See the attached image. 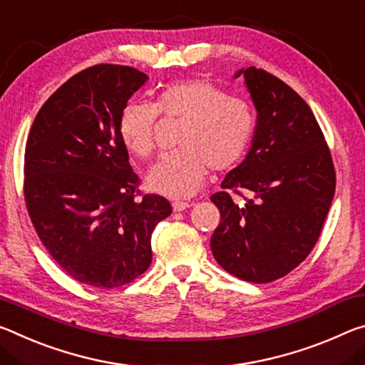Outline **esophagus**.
I'll return each instance as SVG.
<instances>
[{
	"mask_svg": "<svg viewBox=\"0 0 365 365\" xmlns=\"http://www.w3.org/2000/svg\"><path fill=\"white\" fill-rule=\"evenodd\" d=\"M189 207H190L189 202H182V200L173 202V210L175 212H184V210H187Z\"/></svg>",
	"mask_w": 365,
	"mask_h": 365,
	"instance_id": "34e87169",
	"label": "esophagus"
}]
</instances>
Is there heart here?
<instances>
[{
    "mask_svg": "<svg viewBox=\"0 0 365 365\" xmlns=\"http://www.w3.org/2000/svg\"><path fill=\"white\" fill-rule=\"evenodd\" d=\"M160 113L184 121L178 133L181 147L161 155L148 173V186L173 199L195 194L208 168H232L254 134V111L246 100L226 95L210 81L190 79L163 88L157 103L133 100L124 105L118 130L130 152L147 157L153 150Z\"/></svg>",
    "mask_w": 365,
    "mask_h": 365,
    "instance_id": "heart-1",
    "label": "heart"
}]
</instances>
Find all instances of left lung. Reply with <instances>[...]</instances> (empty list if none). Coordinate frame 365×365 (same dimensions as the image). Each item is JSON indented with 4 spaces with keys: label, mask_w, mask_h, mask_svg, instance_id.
Masks as SVG:
<instances>
[{
    "label": "left lung",
    "mask_w": 365,
    "mask_h": 365,
    "mask_svg": "<svg viewBox=\"0 0 365 365\" xmlns=\"http://www.w3.org/2000/svg\"><path fill=\"white\" fill-rule=\"evenodd\" d=\"M241 74L257 108V129L246 160L210 197L220 210L210 247L223 270L260 284L286 277L312 252L336 173L325 135L301 95L265 69ZM232 193L245 204L232 201Z\"/></svg>",
    "instance_id": "left-lung-1"
}]
</instances>
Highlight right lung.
Listing matches in <instances>:
<instances>
[{"label":"right lung","instance_id":"right-lung-1","mask_svg":"<svg viewBox=\"0 0 365 365\" xmlns=\"http://www.w3.org/2000/svg\"><path fill=\"white\" fill-rule=\"evenodd\" d=\"M142 71L95 64L71 77L35 116L24 155V200L40 241L83 284L133 283L152 262V232L170 202L142 194L118 130L147 82Z\"/></svg>","mask_w":365,"mask_h":365}]
</instances>
